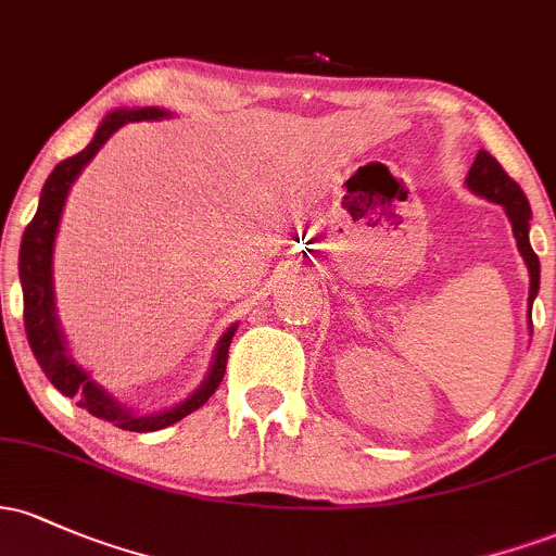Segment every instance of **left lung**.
<instances>
[{
    "instance_id": "1",
    "label": "left lung",
    "mask_w": 556,
    "mask_h": 556,
    "mask_svg": "<svg viewBox=\"0 0 556 556\" xmlns=\"http://www.w3.org/2000/svg\"><path fill=\"white\" fill-rule=\"evenodd\" d=\"M467 187L472 189V192L483 194V198L491 200V203L504 205L506 216H509L511 222V231H515L517 248H520L522 258H526L528 264V271H530L528 303L533 306V298L539 295L541 264H539V255L533 253V248H530V240H528L530 205H528L526 192H522L520 185L506 174L502 163H498L493 155H488L485 150H480L478 157H475L472 168H469V176H467ZM530 332H533V321H530Z\"/></svg>"
}]
</instances>
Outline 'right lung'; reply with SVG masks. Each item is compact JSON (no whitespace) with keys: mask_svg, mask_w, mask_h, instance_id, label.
I'll return each instance as SVG.
<instances>
[{"mask_svg":"<svg viewBox=\"0 0 556 556\" xmlns=\"http://www.w3.org/2000/svg\"><path fill=\"white\" fill-rule=\"evenodd\" d=\"M168 115L161 108H139V110H115L110 113L102 126L97 129L94 139L89 142L87 150L76 152L73 157L60 161L50 179L45 181L41 189L39 208L36 216L30 218V224L23 231L21 242V285H23V325H26L28 345L34 351L36 362H39L41 371L50 377V382L68 399H76V404L87 408L94 417L105 419V422L121 427V430L131 432H152L163 430V427L179 422L187 414H192L194 408H200L205 401L216 393V388L222 386L224 371H227V356H229V343L235 338V327L229 332H224V338L218 340L216 358H213V367L208 380L203 382L185 404L168 408L163 414H152V417H137L129 408L121 406L118 401H113L110 395L97 386L94 380L78 367L76 362L68 356L63 343V334L58 329V319H54V301H52V245L54 235H58L60 213H63L65 194L73 185L81 168L87 166L91 157L97 155V150L108 142L110 134L118 131L124 124L131 121H157Z\"/></svg>","mask_w":556,"mask_h":556,"instance_id":"obj_1","label":"right lung"}]
</instances>
